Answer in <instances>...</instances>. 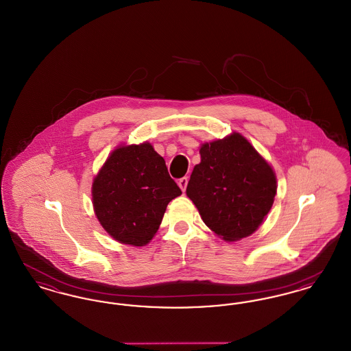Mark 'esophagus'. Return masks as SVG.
I'll list each match as a JSON object with an SVG mask.
<instances>
[{"label": "esophagus", "instance_id": "obj_1", "mask_svg": "<svg viewBox=\"0 0 351 351\" xmlns=\"http://www.w3.org/2000/svg\"><path fill=\"white\" fill-rule=\"evenodd\" d=\"M179 186H180V189L185 192V189H186V184H188V178H182V179H179Z\"/></svg>", "mask_w": 351, "mask_h": 351}]
</instances>
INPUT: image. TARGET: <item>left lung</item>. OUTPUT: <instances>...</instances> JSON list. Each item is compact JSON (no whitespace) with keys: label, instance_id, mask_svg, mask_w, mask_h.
I'll return each instance as SVG.
<instances>
[{"label":"left lung","instance_id":"obj_1","mask_svg":"<svg viewBox=\"0 0 351 351\" xmlns=\"http://www.w3.org/2000/svg\"><path fill=\"white\" fill-rule=\"evenodd\" d=\"M186 185L204 223L226 242L246 238L262 225L276 195V175L239 133L205 142Z\"/></svg>","mask_w":351,"mask_h":351}]
</instances>
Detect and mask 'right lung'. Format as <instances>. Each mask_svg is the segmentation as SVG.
<instances>
[{"label": "right lung", "instance_id": "1", "mask_svg": "<svg viewBox=\"0 0 351 351\" xmlns=\"http://www.w3.org/2000/svg\"><path fill=\"white\" fill-rule=\"evenodd\" d=\"M182 191L149 142L118 146L95 176L92 202L101 226L119 243L146 246L168 202Z\"/></svg>", "mask_w": 351, "mask_h": 351}]
</instances>
